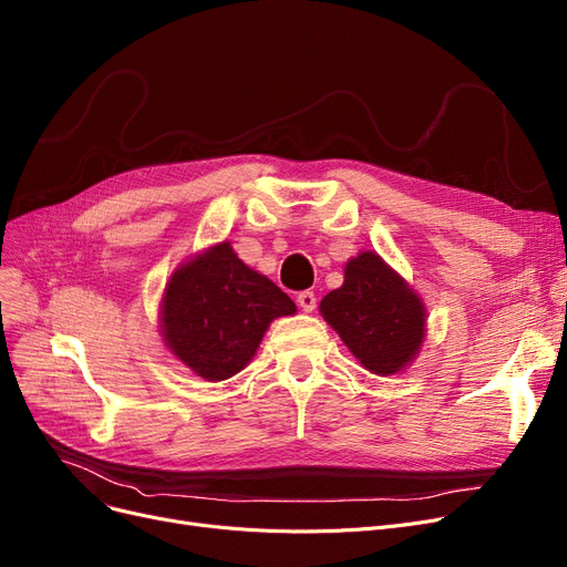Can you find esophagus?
I'll return each instance as SVG.
<instances>
[{
  "label": "esophagus",
  "instance_id": "1",
  "mask_svg": "<svg viewBox=\"0 0 567 567\" xmlns=\"http://www.w3.org/2000/svg\"><path fill=\"white\" fill-rule=\"evenodd\" d=\"M297 303L306 310V312H312L315 310V306H317V297H315V291H310V289H306V291H301L299 297H297Z\"/></svg>",
  "mask_w": 567,
  "mask_h": 567
}]
</instances>
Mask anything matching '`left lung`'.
I'll list each match as a JSON object with an SVG mask.
<instances>
[{
	"instance_id": "obj_1",
	"label": "left lung",
	"mask_w": 567,
	"mask_h": 567,
	"mask_svg": "<svg viewBox=\"0 0 567 567\" xmlns=\"http://www.w3.org/2000/svg\"><path fill=\"white\" fill-rule=\"evenodd\" d=\"M319 310L363 368L378 375L399 373L424 340L420 297L375 252L348 261L342 287L329 291Z\"/></svg>"
}]
</instances>
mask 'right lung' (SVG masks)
Wrapping results in <instances>:
<instances>
[{
  "label": "right lung",
  "instance_id": "right-lung-1",
  "mask_svg": "<svg viewBox=\"0 0 567 567\" xmlns=\"http://www.w3.org/2000/svg\"><path fill=\"white\" fill-rule=\"evenodd\" d=\"M287 293L245 266L229 243L181 266L162 303L168 350L210 382L243 371L276 317L293 315Z\"/></svg>",
  "mask_w": 567,
  "mask_h": 567
}]
</instances>
